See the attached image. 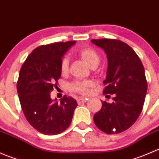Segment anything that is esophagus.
<instances>
[{
  "label": "esophagus",
  "instance_id": "obj_1",
  "mask_svg": "<svg viewBox=\"0 0 159 159\" xmlns=\"http://www.w3.org/2000/svg\"><path fill=\"white\" fill-rule=\"evenodd\" d=\"M87 101H88L87 98L80 97V98H78V100H77V102H78V104H82V103H85Z\"/></svg>",
  "mask_w": 159,
  "mask_h": 159
}]
</instances>
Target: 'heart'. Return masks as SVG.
<instances>
[{
    "label": "heart",
    "instance_id": "b5f03b06",
    "mask_svg": "<svg viewBox=\"0 0 159 159\" xmlns=\"http://www.w3.org/2000/svg\"><path fill=\"white\" fill-rule=\"evenodd\" d=\"M77 54L85 61L91 68H94L98 66L100 61L98 54L91 48H84L77 52ZM61 71L62 74H66L69 69V61L68 57H64L61 61ZM94 85L91 81H75L70 83L68 86L70 91L73 92L86 94L89 92V89Z\"/></svg>",
    "mask_w": 159,
    "mask_h": 159
}]
</instances>
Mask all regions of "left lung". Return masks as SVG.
<instances>
[{"mask_svg":"<svg viewBox=\"0 0 159 159\" xmlns=\"http://www.w3.org/2000/svg\"><path fill=\"white\" fill-rule=\"evenodd\" d=\"M105 51L108 58L106 87L104 94H113V102L102 101V107L94 115L95 125L107 134H118L129 129L143 108L148 84L145 68L131 47L115 39H92Z\"/></svg>","mask_w":159,"mask_h":159,"instance_id":"8db88e82","label":"left lung"}]
</instances>
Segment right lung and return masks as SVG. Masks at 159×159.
<instances>
[{"label": "right lung", "mask_w": 159, "mask_h": 159, "mask_svg": "<svg viewBox=\"0 0 159 159\" xmlns=\"http://www.w3.org/2000/svg\"><path fill=\"white\" fill-rule=\"evenodd\" d=\"M75 41L57 42L35 48L24 62L17 83L25 118L37 131L48 135L60 134L69 127L76 100L65 95L60 102L51 98L61 75V61Z\"/></svg>", "instance_id": "1"}]
</instances>
